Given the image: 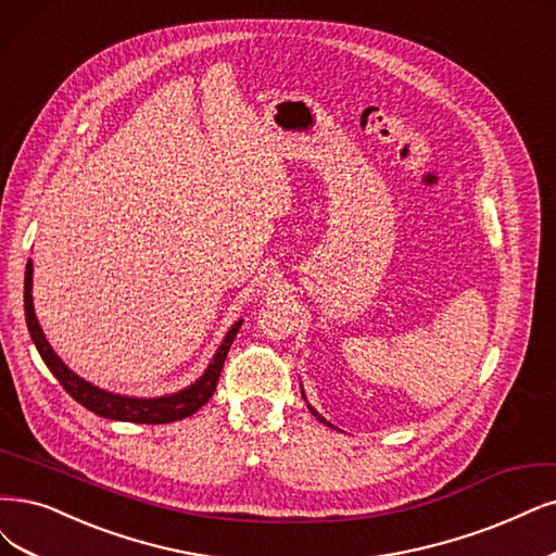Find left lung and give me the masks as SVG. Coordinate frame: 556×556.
Segmentation results:
<instances>
[{
	"mask_svg": "<svg viewBox=\"0 0 556 556\" xmlns=\"http://www.w3.org/2000/svg\"><path fill=\"white\" fill-rule=\"evenodd\" d=\"M302 396H304V392H302ZM309 409H312V415H314V417H316V419H318V421H320V424H325V426H330V428H334V426H332V424H330V421H325V419H323V417H320V415H318V413H316V409H314V407H312V405H309Z\"/></svg>",
	"mask_w": 556,
	"mask_h": 556,
	"instance_id": "left-lung-1",
	"label": "left lung"
}]
</instances>
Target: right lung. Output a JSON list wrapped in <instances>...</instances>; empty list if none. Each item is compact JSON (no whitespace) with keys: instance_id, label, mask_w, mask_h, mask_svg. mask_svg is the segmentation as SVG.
Masks as SVG:
<instances>
[{"instance_id":"1","label":"right lung","mask_w":556,"mask_h":556,"mask_svg":"<svg viewBox=\"0 0 556 556\" xmlns=\"http://www.w3.org/2000/svg\"><path fill=\"white\" fill-rule=\"evenodd\" d=\"M31 281H34V265L29 261L27 270H25V318H27L29 334H31V341L36 345L38 355L43 357L52 376L61 382V387H64L79 405H85L87 409H91L93 415L105 417V419L132 421V424H172V421L194 415L197 409L203 407L213 396L224 359H226V355H229V348L242 325V320L233 323V327L226 332L222 345L217 348V353H215L213 362L208 364V368L203 371V376L197 382H192L190 387L180 389V392L157 396V399H137V396L112 394V392H108V389H100V387L87 382L85 378H79L77 374H73L71 368L61 362V357L52 351V345L48 343L43 330H40L36 312H34Z\"/></svg>"}]
</instances>
